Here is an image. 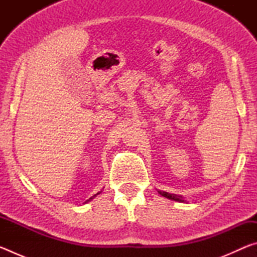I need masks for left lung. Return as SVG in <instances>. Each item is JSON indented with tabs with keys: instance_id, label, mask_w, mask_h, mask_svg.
Here are the masks:
<instances>
[{
	"instance_id": "8db88e82",
	"label": "left lung",
	"mask_w": 257,
	"mask_h": 257,
	"mask_svg": "<svg viewBox=\"0 0 257 257\" xmlns=\"http://www.w3.org/2000/svg\"><path fill=\"white\" fill-rule=\"evenodd\" d=\"M159 194L162 195L163 197H167V198H169V199H172V201H176V202H185L184 199H182L181 196H178V195H176V194H169V193H167V191H161V190H159Z\"/></svg>"
}]
</instances>
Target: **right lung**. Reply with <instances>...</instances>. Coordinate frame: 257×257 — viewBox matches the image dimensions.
<instances>
[{
	"instance_id": "obj_1",
	"label": "right lung",
	"mask_w": 257,
	"mask_h": 257,
	"mask_svg": "<svg viewBox=\"0 0 257 257\" xmlns=\"http://www.w3.org/2000/svg\"><path fill=\"white\" fill-rule=\"evenodd\" d=\"M98 194H99V193H97V194H96V195H98ZM96 195H94V196H93V197H90V198H89V199H88V201H86V202H85V203H87V202H89V201H92V199H93V198H94V197H95V196H96Z\"/></svg>"
}]
</instances>
